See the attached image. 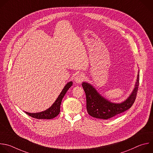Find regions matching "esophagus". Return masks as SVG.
Instances as JSON below:
<instances>
[{"mask_svg":"<svg viewBox=\"0 0 153 153\" xmlns=\"http://www.w3.org/2000/svg\"><path fill=\"white\" fill-rule=\"evenodd\" d=\"M84 79V76L81 74H78L75 78V81L76 83H81V82L83 81Z\"/></svg>","mask_w":153,"mask_h":153,"instance_id":"esophagus-1","label":"esophagus"}]
</instances>
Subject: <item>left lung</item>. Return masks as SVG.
<instances>
[{"label":"left lung","instance_id":"8db88e82","mask_svg":"<svg viewBox=\"0 0 153 153\" xmlns=\"http://www.w3.org/2000/svg\"><path fill=\"white\" fill-rule=\"evenodd\" d=\"M139 84L138 73L135 88L129 98L120 104L112 103L101 96L93 86L87 82H82V86L86 96V108L88 113L94 117L108 119L128 110L134 104Z\"/></svg>","mask_w":153,"mask_h":153}]
</instances>
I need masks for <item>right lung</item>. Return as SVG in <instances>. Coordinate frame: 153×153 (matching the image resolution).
<instances>
[{
	"label": "right lung",
	"mask_w": 153,
	"mask_h": 153,
	"mask_svg": "<svg viewBox=\"0 0 153 153\" xmlns=\"http://www.w3.org/2000/svg\"><path fill=\"white\" fill-rule=\"evenodd\" d=\"M72 82L71 81L65 85V87L62 91V92H61V94H59V95L58 96V98L56 100L55 102L48 110L40 113H30L26 111L25 113L29 116H31L32 117L38 119H51L56 117L59 113L60 105H61V103H62L63 98L66 94L68 89L72 86Z\"/></svg>",
	"instance_id": "right-lung-1"
}]
</instances>
